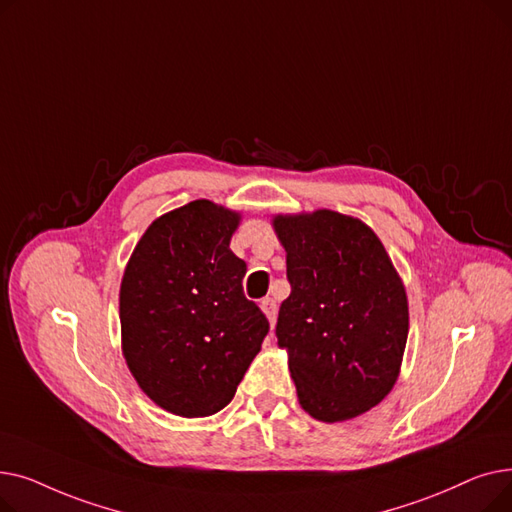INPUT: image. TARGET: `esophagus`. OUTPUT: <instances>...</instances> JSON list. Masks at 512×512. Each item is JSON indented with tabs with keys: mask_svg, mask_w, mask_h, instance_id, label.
<instances>
[{
	"mask_svg": "<svg viewBox=\"0 0 512 512\" xmlns=\"http://www.w3.org/2000/svg\"><path fill=\"white\" fill-rule=\"evenodd\" d=\"M261 311L265 313L267 321H270V326L274 328V324H276V315H278V305H276V301H274L272 297L263 299V301H261Z\"/></svg>",
	"mask_w": 512,
	"mask_h": 512,
	"instance_id": "34e87169",
	"label": "esophagus"
}]
</instances>
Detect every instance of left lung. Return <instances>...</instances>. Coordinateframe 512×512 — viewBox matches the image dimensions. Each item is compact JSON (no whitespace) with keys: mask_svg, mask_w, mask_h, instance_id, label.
Here are the masks:
<instances>
[{"mask_svg":"<svg viewBox=\"0 0 512 512\" xmlns=\"http://www.w3.org/2000/svg\"><path fill=\"white\" fill-rule=\"evenodd\" d=\"M290 297L278 346L301 407L336 423L380 405L394 388L409 336L405 284L375 232L330 209L276 215Z\"/></svg>","mask_w":512,"mask_h":512,"instance_id":"left-lung-1","label":"left lung"}]
</instances>
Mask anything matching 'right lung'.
<instances>
[{
  "label": "right lung",
  "instance_id": "obj_1",
  "mask_svg": "<svg viewBox=\"0 0 512 512\" xmlns=\"http://www.w3.org/2000/svg\"><path fill=\"white\" fill-rule=\"evenodd\" d=\"M240 213L207 199L157 218L120 286L122 353L141 390L180 417H207L234 398L270 332L242 292L247 263L230 251Z\"/></svg>",
  "mask_w": 512,
  "mask_h": 512
}]
</instances>
